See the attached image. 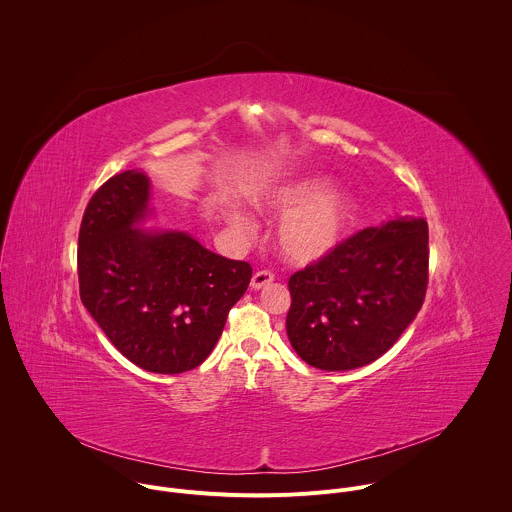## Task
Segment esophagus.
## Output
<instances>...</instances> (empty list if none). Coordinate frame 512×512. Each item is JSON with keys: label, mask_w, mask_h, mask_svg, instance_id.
<instances>
[{"label": "esophagus", "mask_w": 512, "mask_h": 512, "mask_svg": "<svg viewBox=\"0 0 512 512\" xmlns=\"http://www.w3.org/2000/svg\"><path fill=\"white\" fill-rule=\"evenodd\" d=\"M270 282H274V272H270V270H258V272L252 276L250 286H252V290H260V288H264V286L270 284Z\"/></svg>", "instance_id": "esophagus-1"}]
</instances>
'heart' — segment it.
Here are the masks:
<instances>
[{
    "instance_id": "b5f03b06",
    "label": "heart",
    "mask_w": 512,
    "mask_h": 512,
    "mask_svg": "<svg viewBox=\"0 0 512 512\" xmlns=\"http://www.w3.org/2000/svg\"><path fill=\"white\" fill-rule=\"evenodd\" d=\"M330 190L332 180L308 176L258 196L260 210L290 214L278 228V244L292 262H316L338 244L351 216V202L343 194H330ZM234 222L244 224L240 216H234Z\"/></svg>"
}]
</instances>
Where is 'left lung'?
Masks as SVG:
<instances>
[{
    "mask_svg": "<svg viewBox=\"0 0 512 512\" xmlns=\"http://www.w3.org/2000/svg\"><path fill=\"white\" fill-rule=\"evenodd\" d=\"M429 228L399 218L363 228L288 280L286 332L312 367L347 371L381 357L423 306Z\"/></svg>",
    "mask_w": 512,
    "mask_h": 512,
    "instance_id": "obj_1",
    "label": "left lung"
}]
</instances>
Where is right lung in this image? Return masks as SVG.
Here are the masks:
<instances>
[{"label": "right lung", "mask_w": 512, "mask_h": 512, "mask_svg": "<svg viewBox=\"0 0 512 512\" xmlns=\"http://www.w3.org/2000/svg\"><path fill=\"white\" fill-rule=\"evenodd\" d=\"M147 202L149 178L141 171L115 174L91 196L79 228V294L129 361L171 375L210 355L252 268L184 232L133 228Z\"/></svg>", "instance_id": "1"}]
</instances>
